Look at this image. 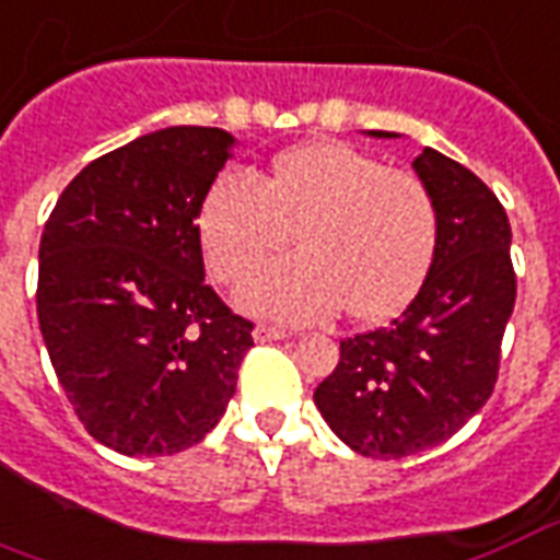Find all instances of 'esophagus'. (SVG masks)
Listing matches in <instances>:
<instances>
[{"label": "esophagus", "instance_id": "obj_1", "mask_svg": "<svg viewBox=\"0 0 560 560\" xmlns=\"http://www.w3.org/2000/svg\"><path fill=\"white\" fill-rule=\"evenodd\" d=\"M252 337H255V343H276V340H284L288 331L276 326H255L252 328Z\"/></svg>", "mask_w": 560, "mask_h": 560}]
</instances>
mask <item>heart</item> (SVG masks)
<instances>
[{
  "label": "heart",
  "mask_w": 560,
  "mask_h": 560,
  "mask_svg": "<svg viewBox=\"0 0 560 560\" xmlns=\"http://www.w3.org/2000/svg\"><path fill=\"white\" fill-rule=\"evenodd\" d=\"M290 229L302 252L261 264L237 288L243 308L284 323H314L343 305L355 319L390 317L420 290L438 249L429 187L347 143L290 149L264 178L223 170L199 208L220 279L281 249Z\"/></svg>",
  "instance_id": "1"
}]
</instances>
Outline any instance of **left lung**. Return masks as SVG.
Here are the masks:
<instances>
[{
  "label": "left lung",
  "mask_w": 560,
  "mask_h": 560,
  "mask_svg": "<svg viewBox=\"0 0 560 560\" xmlns=\"http://www.w3.org/2000/svg\"><path fill=\"white\" fill-rule=\"evenodd\" d=\"M411 166L438 211L429 276L390 326L340 340L335 373L314 390L328 429L366 458L432 450L479 413L517 299L511 223L493 190L432 147Z\"/></svg>",
  "instance_id": "left-lung-1"
}]
</instances>
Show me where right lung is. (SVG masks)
Segmentation results:
<instances>
[{"mask_svg":"<svg viewBox=\"0 0 560 560\" xmlns=\"http://www.w3.org/2000/svg\"><path fill=\"white\" fill-rule=\"evenodd\" d=\"M237 140L149 131L96 158L40 237L37 319L84 429L119 455H173L234 396L252 323L205 284L196 217Z\"/></svg>","mask_w":560,"mask_h":560,"instance_id":"right-lung-1","label":"right lung"}]
</instances>
